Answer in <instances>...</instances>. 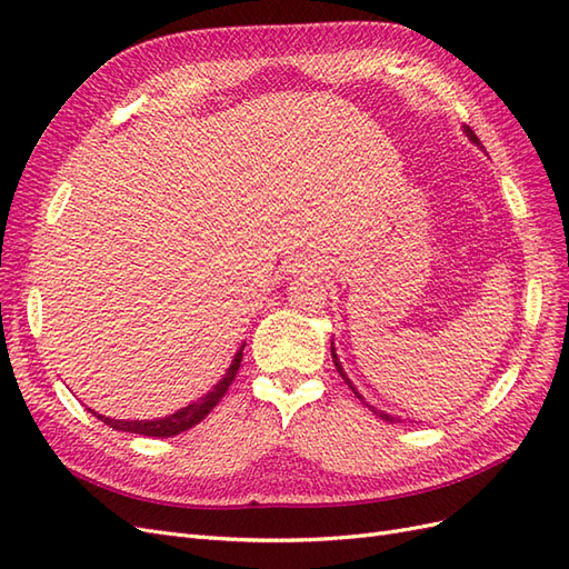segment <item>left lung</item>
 I'll return each instance as SVG.
<instances>
[{
	"mask_svg": "<svg viewBox=\"0 0 569 569\" xmlns=\"http://www.w3.org/2000/svg\"><path fill=\"white\" fill-rule=\"evenodd\" d=\"M465 132H468V137H470V140H472V142H477V144H479V140H477V134H475V132H472L470 128H465ZM332 360H335V368H337V372L341 375V380H343V382H347V385L351 387V391H353V393L358 396V399H360V401H363V396H360V393L356 391V387H353V385L349 382V377H347V372H343V368H341V363H339V358H337V353H335V347H332ZM368 408H370V410L375 412V416H380L382 420H387V422H391V425H393V422H399V420H396V418L387 416V412H380V410H375L372 406H368Z\"/></svg>",
	"mask_w": 569,
	"mask_h": 569,
	"instance_id": "obj_1",
	"label": "left lung"
}]
</instances>
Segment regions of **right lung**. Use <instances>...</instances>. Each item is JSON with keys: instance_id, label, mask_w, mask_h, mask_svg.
<instances>
[{"instance_id": "obj_1", "label": "right lung", "mask_w": 569, "mask_h": 569, "mask_svg": "<svg viewBox=\"0 0 569 569\" xmlns=\"http://www.w3.org/2000/svg\"><path fill=\"white\" fill-rule=\"evenodd\" d=\"M242 351L244 347L239 349V353L234 356L232 366L228 368L226 377L213 387V391H209L203 396L201 401L197 403H189L187 408L173 412V416H168L163 420H111V418H104V416H97L101 422H107L109 427L118 429V432H132V435H144V437H157V439H166V437H176L180 432H187L189 427L199 425L209 412L218 406V401L222 399V396L228 393L230 385L234 382L237 377V370H239V363H242Z\"/></svg>"}]
</instances>
